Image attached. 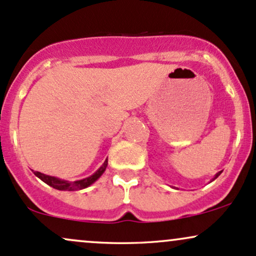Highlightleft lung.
<instances>
[{
	"label": "left lung",
	"mask_w": 256,
	"mask_h": 256,
	"mask_svg": "<svg viewBox=\"0 0 256 256\" xmlns=\"http://www.w3.org/2000/svg\"><path fill=\"white\" fill-rule=\"evenodd\" d=\"M220 173H222V172H219V173H216V177H218V176H219V174H220Z\"/></svg>",
	"instance_id": "1"
}]
</instances>
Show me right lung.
<instances>
[{"mask_svg":"<svg viewBox=\"0 0 256 256\" xmlns=\"http://www.w3.org/2000/svg\"><path fill=\"white\" fill-rule=\"evenodd\" d=\"M107 164H108V158H106L104 165L100 167L98 171L94 173L92 176H90V177H88V178H85V179H82V180H76V182L61 180V179L52 177V176L43 174V173H40V172H38V171H34V173L37 176L38 178L40 179V180H43L44 183L50 185V186L54 188V189L67 190V192H73V190L85 189V188L89 186V185L92 184L94 182L98 180V179L102 176V173L104 172L106 167H107Z\"/></svg>","mask_w":256,"mask_h":256,"instance_id":"1","label":"right lung"}]
</instances>
